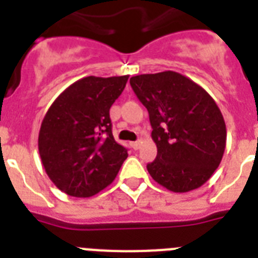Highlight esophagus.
<instances>
[{
  "label": "esophagus",
  "mask_w": 258,
  "mask_h": 258,
  "mask_svg": "<svg viewBox=\"0 0 258 258\" xmlns=\"http://www.w3.org/2000/svg\"><path fill=\"white\" fill-rule=\"evenodd\" d=\"M141 145H142L141 141L133 142V143H131V147H133L134 150H139V149H141Z\"/></svg>",
  "instance_id": "1"
}]
</instances>
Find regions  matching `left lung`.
Masks as SVG:
<instances>
[{
	"instance_id": "1",
	"label": "left lung",
	"mask_w": 258,
	"mask_h": 258,
	"mask_svg": "<svg viewBox=\"0 0 258 258\" xmlns=\"http://www.w3.org/2000/svg\"><path fill=\"white\" fill-rule=\"evenodd\" d=\"M130 84L149 111L153 127L158 154L147 165L153 179L174 192L206 183L226 146V125L214 99L174 71L133 76Z\"/></svg>"
}]
</instances>
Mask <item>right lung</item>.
<instances>
[{"label": "right lung", "mask_w": 258, "mask_h": 258, "mask_svg": "<svg viewBox=\"0 0 258 258\" xmlns=\"http://www.w3.org/2000/svg\"><path fill=\"white\" fill-rule=\"evenodd\" d=\"M128 75L87 76L64 89L42 119L38 153L56 187L88 198L116 178L127 150L112 135L109 108L120 96Z\"/></svg>", "instance_id": "right-lung-1"}]
</instances>
